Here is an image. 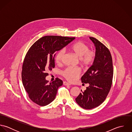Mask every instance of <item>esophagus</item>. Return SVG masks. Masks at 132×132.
I'll list each match as a JSON object with an SVG mask.
<instances>
[{"mask_svg": "<svg viewBox=\"0 0 132 132\" xmlns=\"http://www.w3.org/2000/svg\"><path fill=\"white\" fill-rule=\"evenodd\" d=\"M63 84L64 85H71V84L69 83L68 82H66V81H64V82H63Z\"/></svg>", "mask_w": 132, "mask_h": 132, "instance_id": "obj_1", "label": "esophagus"}]
</instances>
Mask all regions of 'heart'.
I'll list each match as a JSON object with an SVG mask.
<instances>
[{
    "label": "heart",
    "instance_id": "heart-1",
    "mask_svg": "<svg viewBox=\"0 0 132 132\" xmlns=\"http://www.w3.org/2000/svg\"><path fill=\"white\" fill-rule=\"evenodd\" d=\"M68 50L79 58L80 63L83 67L88 68L92 65L96 58V53L94 50H90L89 46L82 42H78L68 48ZM64 56V51L59 50L55 56V61L60 64ZM61 74L67 80L74 82L80 74V70L77 68L68 67L62 71Z\"/></svg>",
    "mask_w": 132,
    "mask_h": 132
}]
</instances>
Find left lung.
<instances>
[{
    "label": "left lung",
    "instance_id": "8db88e82",
    "mask_svg": "<svg viewBox=\"0 0 132 132\" xmlns=\"http://www.w3.org/2000/svg\"><path fill=\"white\" fill-rule=\"evenodd\" d=\"M94 44L96 58L94 64L81 78L84 83H89L84 92L76 98L77 103L85 109H92L105 100L112 83V58L109 50L98 40L89 37Z\"/></svg>",
    "mask_w": 132,
    "mask_h": 132
}]
</instances>
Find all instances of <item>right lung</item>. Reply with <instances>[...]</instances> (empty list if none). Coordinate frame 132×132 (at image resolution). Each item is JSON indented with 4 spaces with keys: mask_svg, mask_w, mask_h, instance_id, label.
Returning a JSON list of instances; mask_svg holds the SVG:
<instances>
[{
    "mask_svg": "<svg viewBox=\"0 0 132 132\" xmlns=\"http://www.w3.org/2000/svg\"><path fill=\"white\" fill-rule=\"evenodd\" d=\"M75 37L47 36L40 38L29 48L22 69L23 85L30 99L40 106L52 102L63 82L58 78L48 83L46 77L55 67L57 52L72 42Z\"/></svg>",
    "mask_w": 132,
    "mask_h": 132,
    "instance_id": "add662e5",
    "label": "right lung"
}]
</instances>
